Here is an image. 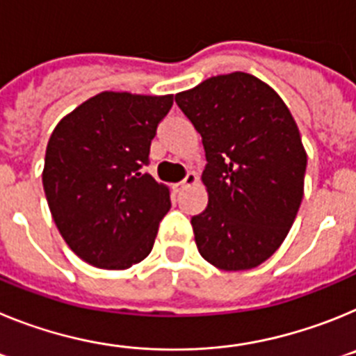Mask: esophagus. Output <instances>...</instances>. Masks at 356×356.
<instances>
[{
  "instance_id": "34e87169",
  "label": "esophagus",
  "mask_w": 356,
  "mask_h": 356,
  "mask_svg": "<svg viewBox=\"0 0 356 356\" xmlns=\"http://www.w3.org/2000/svg\"><path fill=\"white\" fill-rule=\"evenodd\" d=\"M197 181V176L194 175V172H188L187 176H185V180L178 181V184L172 185V188H175V193H181V191H185L187 187H191V185H194Z\"/></svg>"
}]
</instances>
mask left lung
<instances>
[{
  "label": "left lung",
  "mask_w": 356,
  "mask_h": 356,
  "mask_svg": "<svg viewBox=\"0 0 356 356\" xmlns=\"http://www.w3.org/2000/svg\"><path fill=\"white\" fill-rule=\"evenodd\" d=\"M201 135L209 205L191 219L200 254L222 271L266 262L303 200L307 151L291 110L266 81L229 72L176 94Z\"/></svg>",
  "instance_id": "8db88e82"
}]
</instances>
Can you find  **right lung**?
<instances>
[{"label":"right lung","mask_w":356,"mask_h":356,"mask_svg":"<svg viewBox=\"0 0 356 356\" xmlns=\"http://www.w3.org/2000/svg\"><path fill=\"white\" fill-rule=\"evenodd\" d=\"M172 94L105 90L60 119L42 185L53 221L74 253L99 269H128L151 253L169 188L140 172Z\"/></svg>","instance_id":"add662e5"}]
</instances>
